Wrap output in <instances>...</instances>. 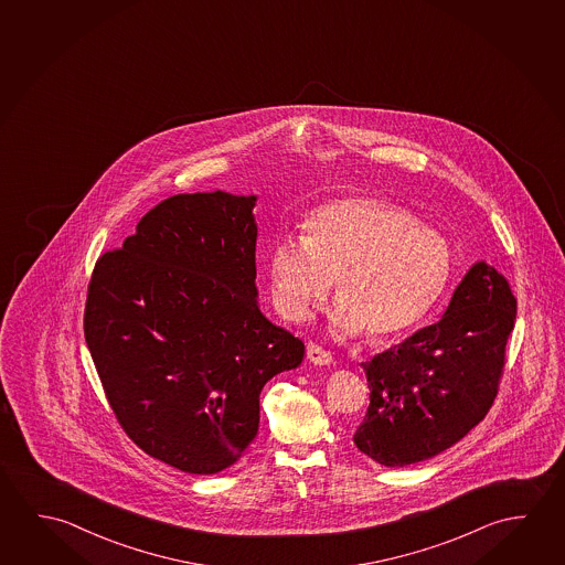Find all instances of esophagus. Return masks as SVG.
Returning <instances> with one entry per match:
<instances>
[{
    "mask_svg": "<svg viewBox=\"0 0 565 565\" xmlns=\"http://www.w3.org/2000/svg\"><path fill=\"white\" fill-rule=\"evenodd\" d=\"M307 359L317 364V366H331L333 364V354L324 351L323 347H319L315 342L307 344Z\"/></svg>",
    "mask_w": 565,
    "mask_h": 565,
    "instance_id": "esophagus-1",
    "label": "esophagus"
}]
</instances>
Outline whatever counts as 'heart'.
<instances>
[{
	"mask_svg": "<svg viewBox=\"0 0 565 565\" xmlns=\"http://www.w3.org/2000/svg\"><path fill=\"white\" fill-rule=\"evenodd\" d=\"M301 236H281L269 254V289L279 313L303 321L333 286L331 333L372 339L416 324L454 276V248L398 204L352 196L307 214Z\"/></svg>",
	"mask_w": 565,
	"mask_h": 565,
	"instance_id": "1",
	"label": "heart"
}]
</instances>
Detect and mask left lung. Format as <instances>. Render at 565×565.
Masks as SVG:
<instances>
[{"label": "left lung", "mask_w": 565, "mask_h": 565, "mask_svg": "<svg viewBox=\"0 0 565 565\" xmlns=\"http://www.w3.org/2000/svg\"><path fill=\"white\" fill-rule=\"evenodd\" d=\"M514 319L507 278L472 264L437 323L362 362L371 406L354 445L380 465L406 467L461 441L497 398Z\"/></svg>", "instance_id": "obj_1"}]
</instances>
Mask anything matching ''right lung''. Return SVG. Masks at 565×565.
I'll return each mask as SVG.
<instances>
[{"label": "right lung", "instance_id": "1", "mask_svg": "<svg viewBox=\"0 0 565 565\" xmlns=\"http://www.w3.org/2000/svg\"><path fill=\"white\" fill-rule=\"evenodd\" d=\"M256 194H175L94 266L84 337L106 398L146 454L191 475L241 459L259 392L306 344L259 311Z\"/></svg>", "mask_w": 565, "mask_h": 565}]
</instances>
